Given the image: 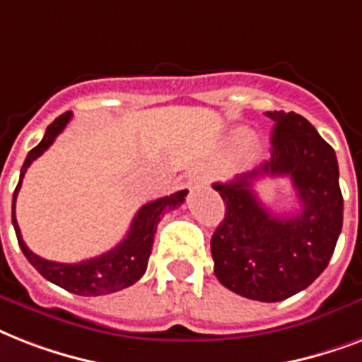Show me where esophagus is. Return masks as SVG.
I'll list each match as a JSON object with an SVG mask.
<instances>
[{
	"mask_svg": "<svg viewBox=\"0 0 362 362\" xmlns=\"http://www.w3.org/2000/svg\"><path fill=\"white\" fill-rule=\"evenodd\" d=\"M190 185H207L209 183V175L202 170H194V172L189 173Z\"/></svg>",
	"mask_w": 362,
	"mask_h": 362,
	"instance_id": "1",
	"label": "esophagus"
}]
</instances>
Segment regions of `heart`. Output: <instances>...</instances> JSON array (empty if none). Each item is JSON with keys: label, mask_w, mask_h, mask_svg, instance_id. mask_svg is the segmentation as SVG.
Instances as JSON below:
<instances>
[{"label": "heart", "mask_w": 362, "mask_h": 362, "mask_svg": "<svg viewBox=\"0 0 362 362\" xmlns=\"http://www.w3.org/2000/svg\"><path fill=\"white\" fill-rule=\"evenodd\" d=\"M251 139V136H249V132L247 130H238L236 134V141L240 143V145H245V143Z\"/></svg>", "instance_id": "obj_1"}]
</instances>
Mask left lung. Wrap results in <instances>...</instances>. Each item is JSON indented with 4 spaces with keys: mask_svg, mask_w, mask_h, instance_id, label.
Masks as SVG:
<instances>
[{
    "mask_svg": "<svg viewBox=\"0 0 362 362\" xmlns=\"http://www.w3.org/2000/svg\"><path fill=\"white\" fill-rule=\"evenodd\" d=\"M272 156L259 170L217 183L225 221L211 238L215 276L251 300L279 302L312 285L327 268L341 232L344 198L334 149L302 115L268 111ZM288 177L301 211L277 218L254 194V181Z\"/></svg>",
    "mask_w": 362,
    "mask_h": 362,
    "instance_id": "left-lung-1",
    "label": "left lung"
}]
</instances>
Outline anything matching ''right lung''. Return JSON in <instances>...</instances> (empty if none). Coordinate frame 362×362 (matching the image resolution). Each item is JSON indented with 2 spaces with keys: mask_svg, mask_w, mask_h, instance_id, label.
<instances>
[{
  "mask_svg": "<svg viewBox=\"0 0 362 362\" xmlns=\"http://www.w3.org/2000/svg\"><path fill=\"white\" fill-rule=\"evenodd\" d=\"M69 120H71V113L69 111L60 115L52 124H49V128L45 132L43 139H41L37 147H33L28 153L26 160L22 164L21 179H18L15 194H13V226H15L16 240H18L22 253H24V257L30 260V264L45 279H49L50 283L66 288V291L74 293V295H109V293H117V291L130 287V285H134L145 274L151 251H153V240H155L156 226H158L160 219L164 217V213L172 211V209H175V207L183 204L187 190H177L173 194L145 204L136 213V217L132 221L130 230H128L124 240L117 247L107 251V253L94 257V259L83 260V262H75V264H64V262L41 259L39 255L30 251L26 243H24V240H22L21 228H18V223H16L15 217V202L16 196H18V190H21L24 173L30 168V164L49 149L50 145L54 143L56 136L66 128Z\"/></svg>",
  "mask_w": 362,
  "mask_h": 362,
  "instance_id": "obj_1",
  "label": "right lung"
}]
</instances>
